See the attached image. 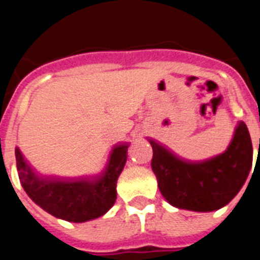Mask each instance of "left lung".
I'll return each instance as SVG.
<instances>
[{
    "label": "left lung",
    "instance_id": "1",
    "mask_svg": "<svg viewBox=\"0 0 260 260\" xmlns=\"http://www.w3.org/2000/svg\"><path fill=\"white\" fill-rule=\"evenodd\" d=\"M150 143L158 190L168 203L180 210H220L240 192L252 167L251 138L243 121L234 130L228 148L206 160L187 161L155 141Z\"/></svg>",
    "mask_w": 260,
    "mask_h": 260
}]
</instances>
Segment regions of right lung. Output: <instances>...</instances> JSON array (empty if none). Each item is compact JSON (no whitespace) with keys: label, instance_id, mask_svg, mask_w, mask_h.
I'll list each match as a JSON object with an SVG mask.
<instances>
[{"label":"right lung","instance_id":"right-lung-1","mask_svg":"<svg viewBox=\"0 0 260 260\" xmlns=\"http://www.w3.org/2000/svg\"><path fill=\"white\" fill-rule=\"evenodd\" d=\"M128 143L112 147L100 173L79 178L43 177L15 148L20 183L32 202L57 219L86 222L105 215L117 199V180L127 160Z\"/></svg>","mask_w":260,"mask_h":260}]
</instances>
